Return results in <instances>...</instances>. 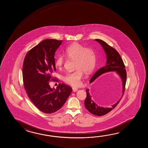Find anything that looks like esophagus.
Instances as JSON below:
<instances>
[{
	"label": "esophagus",
	"instance_id": "1",
	"mask_svg": "<svg viewBox=\"0 0 148 148\" xmlns=\"http://www.w3.org/2000/svg\"><path fill=\"white\" fill-rule=\"evenodd\" d=\"M78 88H75V87H73V92H75V91H78Z\"/></svg>",
	"mask_w": 148,
	"mask_h": 148
}]
</instances>
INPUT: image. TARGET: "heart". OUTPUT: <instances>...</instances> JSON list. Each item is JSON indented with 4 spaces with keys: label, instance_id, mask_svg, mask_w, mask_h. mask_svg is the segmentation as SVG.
<instances>
[{
    "label": "heart",
    "instance_id": "1",
    "mask_svg": "<svg viewBox=\"0 0 148 148\" xmlns=\"http://www.w3.org/2000/svg\"><path fill=\"white\" fill-rule=\"evenodd\" d=\"M66 57L75 59L74 67L76 69L66 73L63 77L64 82L73 86H78L82 83L84 71L89 73L96 65V55L91 49L86 48L82 44L75 43L67 47L64 52ZM64 58L59 56L56 61V66L61 68L63 66Z\"/></svg>",
    "mask_w": 148,
    "mask_h": 148
}]
</instances>
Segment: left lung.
I'll list each match as a JSON object with an SVG mask.
<instances>
[{"mask_svg":"<svg viewBox=\"0 0 148 148\" xmlns=\"http://www.w3.org/2000/svg\"><path fill=\"white\" fill-rule=\"evenodd\" d=\"M103 48L106 55V66L101 68L98 70L91 77L89 82L91 84L94 82L100 75L105 73L116 71L117 74L119 75L122 81V89H119L116 92L117 96L119 97V99L116 103L113 104L111 107H104L98 106L94 101L92 100L91 92L89 89L86 90L87 93V97L85 99V106L86 109L91 114L98 116H103L109 113L111 110L116 106L119 103L123 97L125 91L126 80V71L125 69V67L123 60L120 56V54L113 47H111L109 45L103 40L99 39H95Z\"/></svg>","mask_w":148,"mask_h":148,"instance_id":"1","label":"left lung"}]
</instances>
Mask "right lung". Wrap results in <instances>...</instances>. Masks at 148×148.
Instances as JSON below:
<instances>
[{
  "mask_svg": "<svg viewBox=\"0 0 148 148\" xmlns=\"http://www.w3.org/2000/svg\"><path fill=\"white\" fill-rule=\"evenodd\" d=\"M62 40L47 39L29 51L23 66L24 86L28 97L39 110L50 114L60 110L69 96L72 88L64 84L51 88L50 80L56 71L54 54Z\"/></svg>",
  "mask_w": 148,
  "mask_h": 148,
  "instance_id": "right-lung-1",
  "label": "right lung"
}]
</instances>
